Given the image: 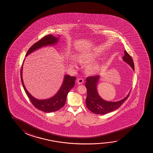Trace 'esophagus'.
Returning <instances> with one entry per match:
<instances>
[{
    "instance_id": "obj_1",
    "label": "esophagus",
    "mask_w": 153,
    "mask_h": 153,
    "mask_svg": "<svg viewBox=\"0 0 153 153\" xmlns=\"http://www.w3.org/2000/svg\"><path fill=\"white\" fill-rule=\"evenodd\" d=\"M77 82L79 85H81L84 82V79L82 78H79V79H78Z\"/></svg>"
}]
</instances>
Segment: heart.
I'll use <instances>...</instances> for the list:
<instances>
[{
    "label": "heart",
    "mask_w": 153,
    "mask_h": 153,
    "mask_svg": "<svg viewBox=\"0 0 153 153\" xmlns=\"http://www.w3.org/2000/svg\"><path fill=\"white\" fill-rule=\"evenodd\" d=\"M100 57L98 53L91 51H85L80 53L77 56V61L80 64H90L96 61ZM69 65L73 67H76V64L74 61L71 60ZM104 67V64L102 63H96L90 64L86 67V71L89 74L94 75L98 73Z\"/></svg>",
    "instance_id": "heart-1"
}]
</instances>
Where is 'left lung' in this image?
Listing matches in <instances>:
<instances>
[{
  "label": "left lung",
  "mask_w": 153,
  "mask_h": 153,
  "mask_svg": "<svg viewBox=\"0 0 153 153\" xmlns=\"http://www.w3.org/2000/svg\"><path fill=\"white\" fill-rule=\"evenodd\" d=\"M124 54L125 55L123 57V60L130 65L134 71V62L132 57L126 51H124ZM100 77V76L97 75L87 78L85 84L87 91L86 103L88 109L93 113L103 115L118 109L128 98L131 90L128 94L121 100L116 102L105 100L99 96L97 91V86Z\"/></svg>",
  "instance_id": "obj_1"
}]
</instances>
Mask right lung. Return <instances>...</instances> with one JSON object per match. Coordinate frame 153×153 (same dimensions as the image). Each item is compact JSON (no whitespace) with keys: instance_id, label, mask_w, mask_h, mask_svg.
I'll list each match as a JSON object with an SVG mask.
<instances>
[{"instance_id":"obj_1","label":"right lung","mask_w":153,"mask_h":153,"mask_svg":"<svg viewBox=\"0 0 153 153\" xmlns=\"http://www.w3.org/2000/svg\"><path fill=\"white\" fill-rule=\"evenodd\" d=\"M59 36H59V37L57 38L52 34L45 36L44 38H42L35 44H34L29 49L25 56H27L30 53L33 52L34 51L37 50L38 49L41 48L42 47L48 45H54L59 41ZM25 60L23 61V62ZM22 69L23 64L21 68L20 76L23 88L25 90V93L27 94L28 98H29L30 100L31 101L32 105L36 108L41 111H43L44 112L50 113L59 110L65 105L68 93L71 88L75 86V82L76 78L75 77L70 76L68 75H65L64 77V80L61 88H59V91L54 96L47 99L39 100L32 96L25 88L22 78Z\"/></svg>"}]
</instances>
